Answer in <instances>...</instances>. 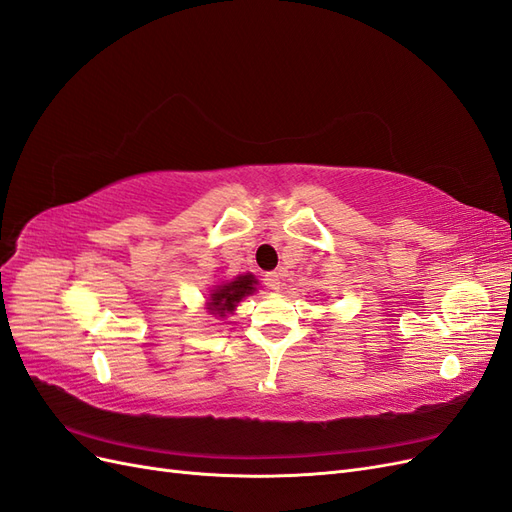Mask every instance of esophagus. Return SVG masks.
<instances>
[{
    "label": "esophagus",
    "mask_w": 512,
    "mask_h": 512,
    "mask_svg": "<svg viewBox=\"0 0 512 512\" xmlns=\"http://www.w3.org/2000/svg\"><path fill=\"white\" fill-rule=\"evenodd\" d=\"M282 280H284V273L282 271H271L265 275V282L271 290H280L282 288Z\"/></svg>",
    "instance_id": "esophagus-1"
}]
</instances>
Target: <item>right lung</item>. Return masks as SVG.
Returning <instances> with one entry per match:
<instances>
[{
    "instance_id": "right-lung-1",
    "label": "right lung",
    "mask_w": 512,
    "mask_h": 512,
    "mask_svg": "<svg viewBox=\"0 0 512 512\" xmlns=\"http://www.w3.org/2000/svg\"><path fill=\"white\" fill-rule=\"evenodd\" d=\"M256 280L254 275H239L235 277L232 282H226V284H220L218 288H215L211 292V301H209V309L215 314L224 316L226 312H232V309L237 307V303L247 297V294H252L256 288Z\"/></svg>"
}]
</instances>
